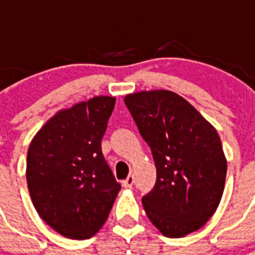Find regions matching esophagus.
Returning <instances> with one entry per match:
<instances>
[{
    "label": "esophagus",
    "instance_id": "obj_1",
    "mask_svg": "<svg viewBox=\"0 0 255 255\" xmlns=\"http://www.w3.org/2000/svg\"><path fill=\"white\" fill-rule=\"evenodd\" d=\"M133 181H135L133 176H128V177L123 181V186L124 188H132V185H133Z\"/></svg>",
    "mask_w": 255,
    "mask_h": 255
}]
</instances>
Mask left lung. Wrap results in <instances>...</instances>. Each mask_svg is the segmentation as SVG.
Returning a JSON list of instances; mask_svg holds the SVG:
<instances>
[{"label":"left lung","instance_id":"1","mask_svg":"<svg viewBox=\"0 0 255 255\" xmlns=\"http://www.w3.org/2000/svg\"><path fill=\"white\" fill-rule=\"evenodd\" d=\"M124 103L155 160V186L141 200L149 221L169 238L196 232L225 186L228 164L216 128L168 90L129 94Z\"/></svg>","mask_w":255,"mask_h":255}]
</instances>
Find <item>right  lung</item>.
Wrapping results in <instances>:
<instances>
[{"instance_id":"right-lung-1","label":"right lung","mask_w":255,"mask_h":255,"mask_svg":"<svg viewBox=\"0 0 255 255\" xmlns=\"http://www.w3.org/2000/svg\"><path fill=\"white\" fill-rule=\"evenodd\" d=\"M114 107L115 98L95 96L61 110L30 143L26 180L33 205L66 238L92 237L122 188L102 153Z\"/></svg>"}]
</instances>
